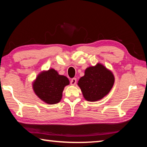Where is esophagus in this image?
I'll return each mask as SVG.
<instances>
[{"label": "esophagus", "mask_w": 147, "mask_h": 147, "mask_svg": "<svg viewBox=\"0 0 147 147\" xmlns=\"http://www.w3.org/2000/svg\"><path fill=\"white\" fill-rule=\"evenodd\" d=\"M76 84V78H72L71 80V85L72 86H74Z\"/></svg>", "instance_id": "34e87169"}]
</instances>
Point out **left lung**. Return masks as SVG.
I'll return each instance as SVG.
<instances>
[{"instance_id": "obj_1", "label": "left lung", "mask_w": 147, "mask_h": 147, "mask_svg": "<svg viewBox=\"0 0 147 147\" xmlns=\"http://www.w3.org/2000/svg\"><path fill=\"white\" fill-rule=\"evenodd\" d=\"M114 82L113 73L102 64L98 63L86 69L85 74L80 78L78 85L86 100L94 102L109 93Z\"/></svg>"}]
</instances>
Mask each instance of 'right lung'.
Returning <instances> with one entry per match:
<instances>
[{"instance_id": "1", "label": "right lung", "mask_w": 147, "mask_h": 147, "mask_svg": "<svg viewBox=\"0 0 147 147\" xmlns=\"http://www.w3.org/2000/svg\"><path fill=\"white\" fill-rule=\"evenodd\" d=\"M69 84L66 76L59 75L53 69L43 71L37 76L33 89L38 97L49 104H55L61 100L65 86Z\"/></svg>"}]
</instances>
